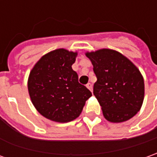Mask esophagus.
<instances>
[{
    "mask_svg": "<svg viewBox=\"0 0 157 157\" xmlns=\"http://www.w3.org/2000/svg\"><path fill=\"white\" fill-rule=\"evenodd\" d=\"M86 87H87V88H88V89H89V90H90V91L92 92V91H93V85L91 84V83H87V85H86Z\"/></svg>",
    "mask_w": 157,
    "mask_h": 157,
    "instance_id": "obj_1",
    "label": "esophagus"
}]
</instances>
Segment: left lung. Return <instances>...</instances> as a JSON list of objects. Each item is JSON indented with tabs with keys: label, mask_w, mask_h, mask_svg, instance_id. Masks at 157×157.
<instances>
[{
	"label": "left lung",
	"mask_w": 157,
	"mask_h": 157,
	"mask_svg": "<svg viewBox=\"0 0 157 157\" xmlns=\"http://www.w3.org/2000/svg\"><path fill=\"white\" fill-rule=\"evenodd\" d=\"M97 82L96 97L106 120L124 122L137 114L144 98V82L139 70L121 53L101 49L87 52Z\"/></svg>",
	"instance_id": "left-lung-1"
}]
</instances>
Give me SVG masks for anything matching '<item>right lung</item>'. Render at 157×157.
Here are the masks:
<instances>
[{
    "label": "right lung",
    "mask_w": 157,
    "mask_h": 157,
    "mask_svg": "<svg viewBox=\"0 0 157 157\" xmlns=\"http://www.w3.org/2000/svg\"><path fill=\"white\" fill-rule=\"evenodd\" d=\"M76 56L77 52L57 49L44 55L30 72L27 87L31 101L38 113L50 120H74L92 96L72 70Z\"/></svg>",
    "instance_id": "add662e5"
}]
</instances>
